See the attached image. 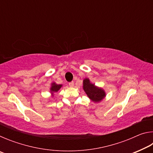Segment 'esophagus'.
I'll return each mask as SVG.
<instances>
[{"label": "esophagus", "mask_w": 153, "mask_h": 153, "mask_svg": "<svg viewBox=\"0 0 153 153\" xmlns=\"http://www.w3.org/2000/svg\"><path fill=\"white\" fill-rule=\"evenodd\" d=\"M69 86L70 87H73L74 86V82H71L69 83Z\"/></svg>", "instance_id": "esophagus-1"}]
</instances>
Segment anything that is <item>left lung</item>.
<instances>
[{
	"mask_svg": "<svg viewBox=\"0 0 153 153\" xmlns=\"http://www.w3.org/2000/svg\"><path fill=\"white\" fill-rule=\"evenodd\" d=\"M83 88L90 99L94 102H100L105 97V92L104 90L99 88H97L90 82L88 79L84 80Z\"/></svg>",
	"mask_w": 153,
	"mask_h": 153,
	"instance_id": "1",
	"label": "left lung"
}]
</instances>
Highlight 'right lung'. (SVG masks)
Segmentation results:
<instances>
[{"mask_svg":"<svg viewBox=\"0 0 153 153\" xmlns=\"http://www.w3.org/2000/svg\"><path fill=\"white\" fill-rule=\"evenodd\" d=\"M61 85L56 84L55 83H53V84H52V86L51 88V92H57L58 90L61 88Z\"/></svg>","mask_w":153,"mask_h":153,"instance_id":"right-lung-1","label":"right lung"}]
</instances>
